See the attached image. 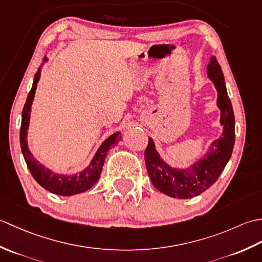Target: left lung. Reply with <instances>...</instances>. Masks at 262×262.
<instances>
[{"label":"left lung","instance_id":"obj_1","mask_svg":"<svg viewBox=\"0 0 262 262\" xmlns=\"http://www.w3.org/2000/svg\"><path fill=\"white\" fill-rule=\"evenodd\" d=\"M207 76L217 91L216 104L221 111L223 127L220 138L210 143L208 151L187 168L170 165L161 157L152 137L145 151V163L153 186L172 198L188 199L213 186L232 155L235 142V120L231 100L226 91L224 75L215 56L207 65Z\"/></svg>","mask_w":262,"mask_h":262}]
</instances>
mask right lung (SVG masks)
I'll use <instances>...</instances> for the list:
<instances>
[{"label": "right lung", "instance_id": "right-lung-1", "mask_svg": "<svg viewBox=\"0 0 262 262\" xmlns=\"http://www.w3.org/2000/svg\"><path fill=\"white\" fill-rule=\"evenodd\" d=\"M48 60L45 56L42 60V65ZM38 69L37 73L33 79L32 88L28 94L26 104L22 110V119H21V128H20V145L21 151L24 154L25 161L27 163L28 169L32 174L39 185L45 188L49 192H53L58 196H73L81 192L89 190L96 183L100 174L102 172V166L104 163V159L107 157V153L111 147H114L117 143L120 141L121 136H119L120 132H116L111 134L108 138L102 142L101 145L99 146L98 151L93 155L91 162L89 163L86 168L80 172H76L73 174H63L56 173V172L48 169L45 164L39 162V161L33 157L31 151L28 147V129H29L30 124V114H31V105L35 99V93L39 80L41 75V68Z\"/></svg>", "mask_w": 262, "mask_h": 262}]
</instances>
